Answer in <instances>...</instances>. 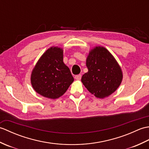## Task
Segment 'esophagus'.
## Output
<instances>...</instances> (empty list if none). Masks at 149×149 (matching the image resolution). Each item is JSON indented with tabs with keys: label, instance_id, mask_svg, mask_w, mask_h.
Masks as SVG:
<instances>
[{
	"label": "esophagus",
	"instance_id": "1",
	"mask_svg": "<svg viewBox=\"0 0 149 149\" xmlns=\"http://www.w3.org/2000/svg\"><path fill=\"white\" fill-rule=\"evenodd\" d=\"M81 77H82V75H81V74H79V75H75V79L76 80H80L81 79Z\"/></svg>",
	"mask_w": 149,
	"mask_h": 149
}]
</instances>
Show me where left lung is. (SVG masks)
I'll use <instances>...</instances> for the list:
<instances>
[{"mask_svg": "<svg viewBox=\"0 0 149 149\" xmlns=\"http://www.w3.org/2000/svg\"><path fill=\"white\" fill-rule=\"evenodd\" d=\"M88 72L81 81L90 92L99 99L109 96L122 83V69L113 56L103 47L91 49L86 59Z\"/></svg>", "mask_w": 149, "mask_h": 149, "instance_id": "8db88e82", "label": "left lung"}]
</instances>
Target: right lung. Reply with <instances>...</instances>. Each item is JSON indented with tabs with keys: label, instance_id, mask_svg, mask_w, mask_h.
Returning <instances> with one entry per match:
<instances>
[{
	"label": "right lung",
	"instance_id": "add662e5",
	"mask_svg": "<svg viewBox=\"0 0 149 149\" xmlns=\"http://www.w3.org/2000/svg\"><path fill=\"white\" fill-rule=\"evenodd\" d=\"M74 80L69 68L63 63V50L58 47H50L43 53L31 76L33 89L51 99L62 96Z\"/></svg>",
	"mask_w": 149,
	"mask_h": 149
}]
</instances>
